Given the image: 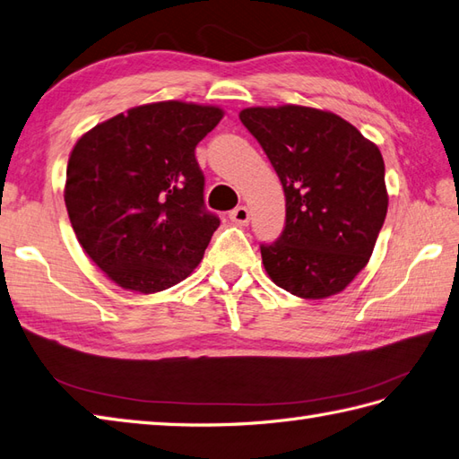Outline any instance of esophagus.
Returning <instances> with one entry per match:
<instances>
[{"label": "esophagus", "mask_w": 459, "mask_h": 459, "mask_svg": "<svg viewBox=\"0 0 459 459\" xmlns=\"http://www.w3.org/2000/svg\"><path fill=\"white\" fill-rule=\"evenodd\" d=\"M230 220L236 221L238 226H247L249 220H251V214H249L247 206H238L236 210H231L230 212Z\"/></svg>", "instance_id": "obj_1"}]
</instances>
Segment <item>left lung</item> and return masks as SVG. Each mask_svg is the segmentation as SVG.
Listing matches in <instances>:
<instances>
[{
    "mask_svg": "<svg viewBox=\"0 0 459 459\" xmlns=\"http://www.w3.org/2000/svg\"><path fill=\"white\" fill-rule=\"evenodd\" d=\"M239 118L263 145L286 196V226L261 256L271 281L304 299L342 292L368 264L387 214L377 145L314 107H249Z\"/></svg>",
    "mask_w": 459,
    "mask_h": 459,
    "instance_id": "8db88e82",
    "label": "left lung"
}]
</instances>
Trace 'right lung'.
<instances>
[{
  "label": "right lung",
  "instance_id": "right-lung-1",
  "mask_svg": "<svg viewBox=\"0 0 459 459\" xmlns=\"http://www.w3.org/2000/svg\"><path fill=\"white\" fill-rule=\"evenodd\" d=\"M216 105L160 100L128 108L75 142L64 200L75 238L120 288L155 294L191 274L220 220L204 208L195 148Z\"/></svg>",
  "mask_w": 459,
  "mask_h": 459
}]
</instances>
